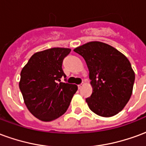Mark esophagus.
<instances>
[{
	"instance_id": "34e87169",
	"label": "esophagus",
	"mask_w": 146,
	"mask_h": 146,
	"mask_svg": "<svg viewBox=\"0 0 146 146\" xmlns=\"http://www.w3.org/2000/svg\"><path fill=\"white\" fill-rule=\"evenodd\" d=\"M84 83L82 82V83H81V84H80V85H78V88L81 89L83 88V87H84Z\"/></svg>"
}]
</instances>
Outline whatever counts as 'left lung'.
Masks as SVG:
<instances>
[{
    "instance_id": "1",
    "label": "left lung",
    "mask_w": 146,
    "mask_h": 146,
    "mask_svg": "<svg viewBox=\"0 0 146 146\" xmlns=\"http://www.w3.org/2000/svg\"><path fill=\"white\" fill-rule=\"evenodd\" d=\"M73 51L80 54L89 70L92 94L86 98L90 110L98 116L116 115L130 100L135 72L125 55L112 46L91 41Z\"/></svg>"
}]
</instances>
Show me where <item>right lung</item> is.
<instances>
[{
    "instance_id": "1",
    "label": "right lung",
    "mask_w": 146,
    "mask_h": 146,
    "mask_svg": "<svg viewBox=\"0 0 146 146\" xmlns=\"http://www.w3.org/2000/svg\"><path fill=\"white\" fill-rule=\"evenodd\" d=\"M70 48H53L36 52L21 71L19 89L28 110L40 120L49 122L66 112L77 86L60 82L62 68Z\"/></svg>"
}]
</instances>
